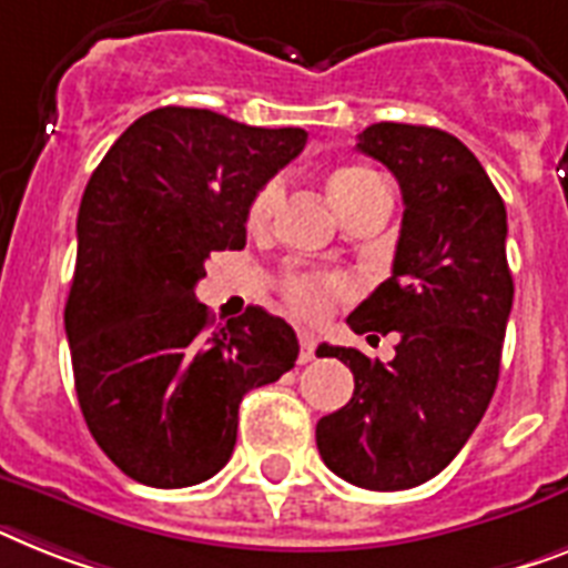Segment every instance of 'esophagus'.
<instances>
[{
    "mask_svg": "<svg viewBox=\"0 0 568 568\" xmlns=\"http://www.w3.org/2000/svg\"><path fill=\"white\" fill-rule=\"evenodd\" d=\"M298 345H302V351H298V363H311L313 351H316V336H313L311 331H298Z\"/></svg>",
    "mask_w": 568,
    "mask_h": 568,
    "instance_id": "34e87169",
    "label": "esophagus"
}]
</instances>
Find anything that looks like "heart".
<instances>
[{
  "label": "heart",
  "instance_id": "1",
  "mask_svg": "<svg viewBox=\"0 0 568 568\" xmlns=\"http://www.w3.org/2000/svg\"><path fill=\"white\" fill-rule=\"evenodd\" d=\"M383 189H386V185H383V180H379L377 173L368 171V168L363 165H342L327 176V194H331L334 205L339 209V214H348L354 205H359L363 200H368V196L377 194V191ZM281 200H284V185H281V180H266L250 200L246 226L255 229V232L270 226ZM345 290H348V281L339 278V275H325V278L290 275L287 284H284L290 307L307 318L325 316L327 307H331V295L345 293Z\"/></svg>",
  "mask_w": 568,
  "mask_h": 568
}]
</instances>
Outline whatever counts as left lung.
Returning <instances> with one entry per match:
<instances>
[{"instance_id":"8db88e82","label":"left lung","mask_w":568,"mask_h":568,"mask_svg":"<svg viewBox=\"0 0 568 568\" xmlns=\"http://www.w3.org/2000/svg\"><path fill=\"white\" fill-rule=\"evenodd\" d=\"M357 148L395 173L403 223L392 278L348 316L395 359L318 345L354 372V397L316 424L322 462L365 490H406L447 467L494 397L514 278L508 214L481 162L438 126L379 121Z\"/></svg>"}]
</instances>
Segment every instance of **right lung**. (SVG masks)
I'll return each instance as SVG.
<instances>
[{"instance_id": "1", "label": "right lung", "mask_w": 568, "mask_h": 568, "mask_svg": "<svg viewBox=\"0 0 568 568\" xmlns=\"http://www.w3.org/2000/svg\"><path fill=\"white\" fill-rule=\"evenodd\" d=\"M304 144L302 126L159 106L89 176L65 336L83 420L130 479H211L232 458L243 395L295 365L284 318L246 307L214 325L194 287L211 252L246 246L250 200Z\"/></svg>"}]
</instances>
